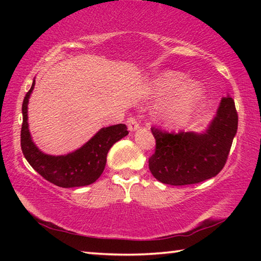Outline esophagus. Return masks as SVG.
Here are the masks:
<instances>
[{"label":"esophagus","mask_w":261,"mask_h":261,"mask_svg":"<svg viewBox=\"0 0 261 261\" xmlns=\"http://www.w3.org/2000/svg\"><path fill=\"white\" fill-rule=\"evenodd\" d=\"M126 124H127V130L131 132H134V131L139 129V124H138V122L136 121L135 117H130L129 120L126 121Z\"/></svg>","instance_id":"obj_1"}]
</instances>
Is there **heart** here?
I'll list each match as a JSON object with an SVG mask.
<instances>
[{"label": "heart", "mask_w": 261, "mask_h": 261, "mask_svg": "<svg viewBox=\"0 0 261 261\" xmlns=\"http://www.w3.org/2000/svg\"><path fill=\"white\" fill-rule=\"evenodd\" d=\"M148 94L151 98L166 95L154 107V117L165 126L178 127L191 121L201 108L206 92L200 82L167 70L151 82Z\"/></svg>", "instance_id": "1"}]
</instances>
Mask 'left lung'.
I'll return each mask as SVG.
<instances>
[{"label": "left lung", "instance_id": "1", "mask_svg": "<svg viewBox=\"0 0 261 261\" xmlns=\"http://www.w3.org/2000/svg\"><path fill=\"white\" fill-rule=\"evenodd\" d=\"M237 125L235 102L227 95L205 131L168 134L152 127L156 146L148 160L149 170L159 182L169 185L196 184L214 177L226 165Z\"/></svg>", "mask_w": 261, "mask_h": 261}]
</instances>
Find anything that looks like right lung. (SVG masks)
<instances>
[{
	"label": "right lung",
	"mask_w": 261,
	"mask_h": 261,
	"mask_svg": "<svg viewBox=\"0 0 261 261\" xmlns=\"http://www.w3.org/2000/svg\"><path fill=\"white\" fill-rule=\"evenodd\" d=\"M35 79L23 101V125L20 132L21 151L31 167L48 182L61 188H78L94 183L103 173L107 154L116 141L129 132L125 124L110 125L100 129L76 151L64 155H50L39 149L29 129L28 105L34 90Z\"/></svg>",
	"instance_id": "obj_1"
}]
</instances>
